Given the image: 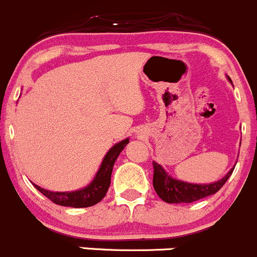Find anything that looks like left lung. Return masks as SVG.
Returning a JSON list of instances; mask_svg holds the SVG:
<instances>
[{
  "mask_svg": "<svg viewBox=\"0 0 257 257\" xmlns=\"http://www.w3.org/2000/svg\"><path fill=\"white\" fill-rule=\"evenodd\" d=\"M228 81H231L230 77H228ZM152 165H154V181H152L154 189L160 199L164 200L167 204H190V202H195L197 200L216 194L225 185L235 169L232 167L227 172V175H225L218 181L200 185L174 179L165 171L161 165L157 162H154Z\"/></svg>",
  "mask_w": 257,
  "mask_h": 257,
  "instance_id": "left-lung-1",
  "label": "left lung"
}]
</instances>
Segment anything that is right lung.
I'll return each mask as SVG.
<instances>
[{
	"instance_id": "right-lung-1",
	"label": "right lung",
	"mask_w": 257,
	"mask_h": 257,
	"mask_svg": "<svg viewBox=\"0 0 257 257\" xmlns=\"http://www.w3.org/2000/svg\"><path fill=\"white\" fill-rule=\"evenodd\" d=\"M128 144V139L122 140L121 142L116 144L115 146L111 147L106 154L102 164H101L100 170L96 174L95 179L92 180L88 186L83 189L77 190L72 192H52L42 189V187L35 185L37 190L45 195L47 199L55 204L61 205V206H70V207H88L93 206L97 202H100L103 197L106 196L108 187L111 184V174H112L113 165L117 160L120 152L125 149L126 145Z\"/></svg>"
}]
</instances>
